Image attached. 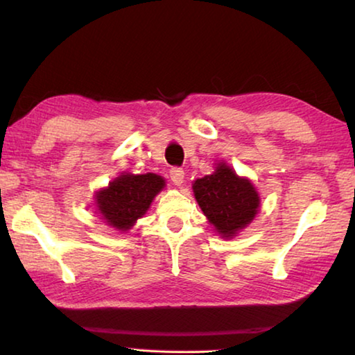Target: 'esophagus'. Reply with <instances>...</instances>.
Here are the masks:
<instances>
[{
	"mask_svg": "<svg viewBox=\"0 0 355 355\" xmlns=\"http://www.w3.org/2000/svg\"><path fill=\"white\" fill-rule=\"evenodd\" d=\"M171 180L175 186H182L184 182V171L180 169V167H173V169H171Z\"/></svg>",
	"mask_w": 355,
	"mask_h": 355,
	"instance_id": "1",
	"label": "esophagus"
}]
</instances>
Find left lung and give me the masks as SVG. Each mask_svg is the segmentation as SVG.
<instances>
[{"label": "left lung", "mask_w": 355, "mask_h": 355, "mask_svg": "<svg viewBox=\"0 0 355 355\" xmlns=\"http://www.w3.org/2000/svg\"><path fill=\"white\" fill-rule=\"evenodd\" d=\"M192 189L203 214L222 238L236 236L260 208V197L250 180L238 177L225 163H219L211 175L197 178Z\"/></svg>", "instance_id": "obj_1"}]
</instances>
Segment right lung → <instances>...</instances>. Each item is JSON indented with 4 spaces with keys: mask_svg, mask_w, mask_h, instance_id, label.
<instances>
[{
    "mask_svg": "<svg viewBox=\"0 0 355 355\" xmlns=\"http://www.w3.org/2000/svg\"><path fill=\"white\" fill-rule=\"evenodd\" d=\"M164 186V178L156 173H122L95 194V203L107 225L127 232L146 214L155 196Z\"/></svg>",
    "mask_w": 355,
    "mask_h": 355,
    "instance_id": "right-lung-1",
    "label": "right lung"
}]
</instances>
